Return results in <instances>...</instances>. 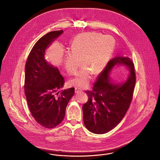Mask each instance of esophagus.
I'll use <instances>...</instances> for the list:
<instances>
[{
	"label": "esophagus",
	"instance_id": "esophagus-1",
	"mask_svg": "<svg viewBox=\"0 0 160 160\" xmlns=\"http://www.w3.org/2000/svg\"><path fill=\"white\" fill-rule=\"evenodd\" d=\"M82 91V89H81L80 88H75V93H78L79 92H81Z\"/></svg>",
	"mask_w": 160,
	"mask_h": 160
}]
</instances>
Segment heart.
Segmentation results:
<instances>
[{"label":"heart","instance_id":"obj_1","mask_svg":"<svg viewBox=\"0 0 160 160\" xmlns=\"http://www.w3.org/2000/svg\"><path fill=\"white\" fill-rule=\"evenodd\" d=\"M115 48L113 37L95 32H84L74 37L70 51H66L63 63L69 73L74 74L83 65L77 76L70 81L72 86L84 88L88 86L92 73L101 72L110 61Z\"/></svg>","mask_w":160,"mask_h":160}]
</instances>
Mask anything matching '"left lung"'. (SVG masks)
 I'll return each instance as SVG.
<instances>
[{
  "instance_id": "1",
  "label": "left lung",
  "mask_w": 160,
  "mask_h": 160,
  "mask_svg": "<svg viewBox=\"0 0 160 160\" xmlns=\"http://www.w3.org/2000/svg\"><path fill=\"white\" fill-rule=\"evenodd\" d=\"M116 64H124L130 71L127 81L121 84H115L109 78V72ZM136 81L134 65L130 58L116 56L108 62L92 91H86L89 97L82 106L83 120L90 132L105 134L121 122L131 105Z\"/></svg>"
}]
</instances>
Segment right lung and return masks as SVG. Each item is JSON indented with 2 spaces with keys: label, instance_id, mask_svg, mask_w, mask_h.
<instances>
[{
  "label": "right lung",
  "instance_id": "add662e5",
  "mask_svg": "<svg viewBox=\"0 0 160 160\" xmlns=\"http://www.w3.org/2000/svg\"><path fill=\"white\" fill-rule=\"evenodd\" d=\"M63 30L51 31L40 38L32 48L25 65L24 89L29 110L45 128L52 129L64 119L74 88L62 90L65 79L58 69L45 60L46 50Z\"/></svg>",
  "mask_w": 160,
  "mask_h": 160
}]
</instances>
